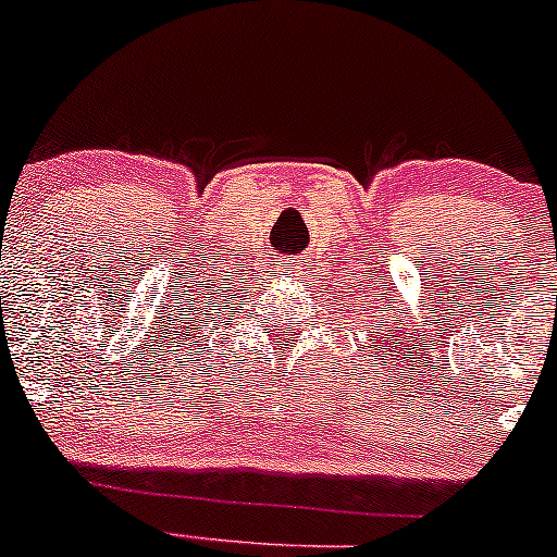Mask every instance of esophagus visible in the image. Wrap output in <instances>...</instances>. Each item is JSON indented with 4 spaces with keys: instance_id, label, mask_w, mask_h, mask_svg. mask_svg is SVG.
I'll list each match as a JSON object with an SVG mask.
<instances>
[{
    "instance_id": "34e87169",
    "label": "esophagus",
    "mask_w": 557,
    "mask_h": 557,
    "mask_svg": "<svg viewBox=\"0 0 557 557\" xmlns=\"http://www.w3.org/2000/svg\"><path fill=\"white\" fill-rule=\"evenodd\" d=\"M276 271H278V276H295V265H292L289 260L276 262Z\"/></svg>"
}]
</instances>
